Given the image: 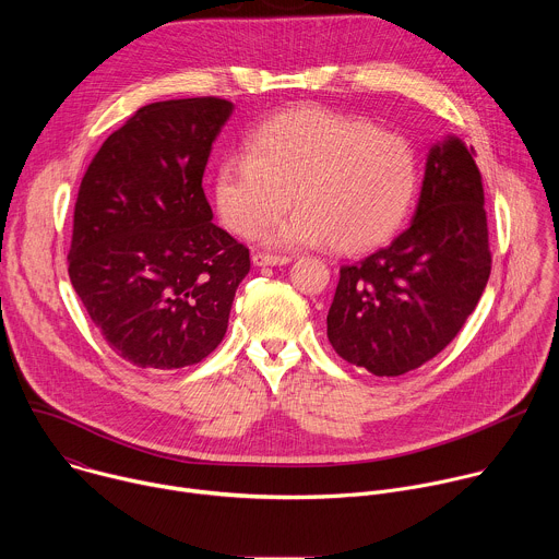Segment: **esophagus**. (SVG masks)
Here are the masks:
<instances>
[{"mask_svg":"<svg viewBox=\"0 0 559 559\" xmlns=\"http://www.w3.org/2000/svg\"><path fill=\"white\" fill-rule=\"evenodd\" d=\"M252 261H254V265L257 267H274V265H287L292 259L289 257H274V254H254L252 257Z\"/></svg>","mask_w":559,"mask_h":559,"instance_id":"esophagus-1","label":"esophagus"}]
</instances>
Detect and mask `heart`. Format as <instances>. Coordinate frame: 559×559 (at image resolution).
I'll use <instances>...</instances> for the list:
<instances>
[{
    "mask_svg": "<svg viewBox=\"0 0 559 559\" xmlns=\"http://www.w3.org/2000/svg\"><path fill=\"white\" fill-rule=\"evenodd\" d=\"M246 147L216 170V207L229 229L254 236L294 198L297 210L263 231L272 248L362 252L386 241L412 210L418 170L409 143L367 121L292 108L257 128Z\"/></svg>",
    "mask_w": 559,
    "mask_h": 559,
    "instance_id": "b5f03b06",
    "label": "heart"
}]
</instances>
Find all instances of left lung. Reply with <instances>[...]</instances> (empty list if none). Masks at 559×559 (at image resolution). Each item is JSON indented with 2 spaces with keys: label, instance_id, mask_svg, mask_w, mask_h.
I'll return each mask as SVG.
<instances>
[{
  "label": "left lung",
  "instance_id": "1",
  "mask_svg": "<svg viewBox=\"0 0 559 559\" xmlns=\"http://www.w3.org/2000/svg\"><path fill=\"white\" fill-rule=\"evenodd\" d=\"M473 154L453 134L436 141L407 229L341 267L328 338L347 362L403 376L438 356L480 300L491 252Z\"/></svg>",
  "mask_w": 559,
  "mask_h": 559
}]
</instances>
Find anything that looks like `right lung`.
I'll use <instances>...</instances> for the list:
<instances>
[{"label": "right lung", "mask_w": 559, "mask_h": 559, "mask_svg": "<svg viewBox=\"0 0 559 559\" xmlns=\"http://www.w3.org/2000/svg\"><path fill=\"white\" fill-rule=\"evenodd\" d=\"M234 112L216 97L139 108L88 166L70 283L106 343L143 369L201 362L225 336L250 250L212 223L203 173Z\"/></svg>", "instance_id": "right-lung-1"}]
</instances>
